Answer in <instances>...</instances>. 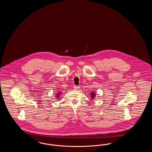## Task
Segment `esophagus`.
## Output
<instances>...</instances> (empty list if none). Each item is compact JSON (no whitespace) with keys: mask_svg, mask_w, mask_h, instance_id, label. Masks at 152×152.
<instances>
[{"mask_svg":"<svg viewBox=\"0 0 152 152\" xmlns=\"http://www.w3.org/2000/svg\"><path fill=\"white\" fill-rule=\"evenodd\" d=\"M74 88L75 89H78L80 88V86H77V85H75V86H74Z\"/></svg>","mask_w":152,"mask_h":152,"instance_id":"34e87169","label":"esophagus"}]
</instances>
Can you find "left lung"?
I'll return each mask as SVG.
<instances>
[{"mask_svg":"<svg viewBox=\"0 0 152 152\" xmlns=\"http://www.w3.org/2000/svg\"><path fill=\"white\" fill-rule=\"evenodd\" d=\"M91 98L92 99H94V97H95V95H96V94L94 93V92H92L91 93Z\"/></svg>","mask_w":152,"mask_h":152,"instance_id":"8db88e82","label":"left lung"}]
</instances>
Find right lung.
I'll return each mask as SVG.
<instances>
[{
    "mask_svg": "<svg viewBox=\"0 0 152 152\" xmlns=\"http://www.w3.org/2000/svg\"><path fill=\"white\" fill-rule=\"evenodd\" d=\"M60 94H61V92H58V94H57V96H56L58 97V96H59V95H60Z\"/></svg>",
    "mask_w": 152,
    "mask_h": 152,
    "instance_id": "1",
    "label": "right lung"
}]
</instances>
